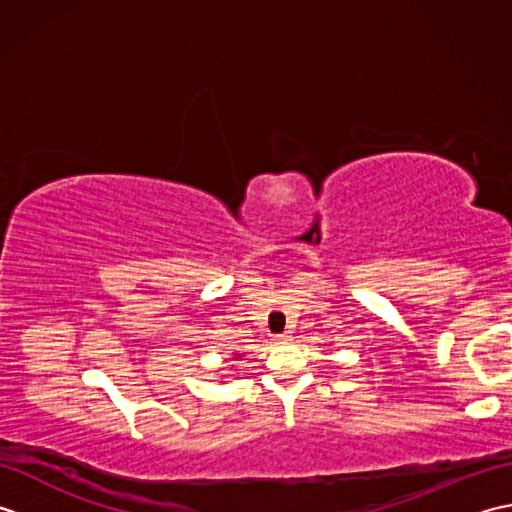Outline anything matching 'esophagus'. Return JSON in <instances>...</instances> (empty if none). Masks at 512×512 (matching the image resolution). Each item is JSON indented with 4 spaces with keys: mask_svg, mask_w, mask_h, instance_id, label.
<instances>
[{
    "mask_svg": "<svg viewBox=\"0 0 512 512\" xmlns=\"http://www.w3.org/2000/svg\"><path fill=\"white\" fill-rule=\"evenodd\" d=\"M275 341H277V343H286V341H290V334H288V332L275 334Z\"/></svg>",
    "mask_w": 512,
    "mask_h": 512,
    "instance_id": "esophagus-1",
    "label": "esophagus"
}]
</instances>
